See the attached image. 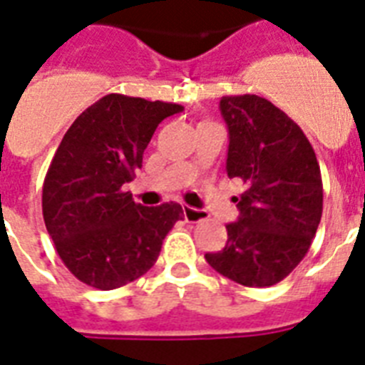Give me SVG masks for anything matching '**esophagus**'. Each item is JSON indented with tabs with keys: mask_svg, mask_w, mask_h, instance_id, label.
I'll return each mask as SVG.
<instances>
[{
	"mask_svg": "<svg viewBox=\"0 0 365 365\" xmlns=\"http://www.w3.org/2000/svg\"><path fill=\"white\" fill-rule=\"evenodd\" d=\"M183 217L187 223H200L206 219V213L202 210H197V208H191V206H183Z\"/></svg>",
	"mask_w": 365,
	"mask_h": 365,
	"instance_id": "34e87169",
	"label": "esophagus"
}]
</instances>
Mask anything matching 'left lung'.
Wrapping results in <instances>:
<instances>
[{"mask_svg":"<svg viewBox=\"0 0 365 365\" xmlns=\"http://www.w3.org/2000/svg\"><path fill=\"white\" fill-rule=\"evenodd\" d=\"M229 178L245 191L227 245L206 253L215 272L244 287H272L300 264L322 215V178L315 150L298 123L259 96H225Z\"/></svg>","mask_w":365,"mask_h":365,"instance_id":"obj_1","label":"left lung"}]
</instances>
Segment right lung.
<instances>
[{
  "label": "right lung",
  "instance_id": "add662e5",
  "mask_svg": "<svg viewBox=\"0 0 365 365\" xmlns=\"http://www.w3.org/2000/svg\"><path fill=\"white\" fill-rule=\"evenodd\" d=\"M183 106L108 93L67 129L43 183V217L59 259L76 279L112 290L155 264L178 202L140 206L123 183L142 167L157 125Z\"/></svg>",
  "mask_w": 365,
  "mask_h": 365
}]
</instances>
